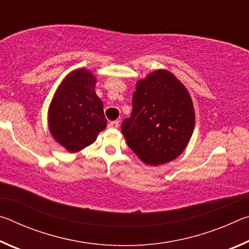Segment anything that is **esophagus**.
I'll return each instance as SVG.
<instances>
[{
	"label": "esophagus",
	"instance_id": "1",
	"mask_svg": "<svg viewBox=\"0 0 249 249\" xmlns=\"http://www.w3.org/2000/svg\"><path fill=\"white\" fill-rule=\"evenodd\" d=\"M119 125H120L119 121H112L108 123V127L109 128H117L119 127Z\"/></svg>",
	"mask_w": 249,
	"mask_h": 249
}]
</instances>
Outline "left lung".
Wrapping results in <instances>:
<instances>
[{"instance_id":"left-lung-1","label":"left lung","mask_w":249,"mask_h":249,"mask_svg":"<svg viewBox=\"0 0 249 249\" xmlns=\"http://www.w3.org/2000/svg\"><path fill=\"white\" fill-rule=\"evenodd\" d=\"M133 112L122 123L126 142L146 165L159 166L182 154L196 124L195 107L182 83L156 70L136 83Z\"/></svg>"}]
</instances>
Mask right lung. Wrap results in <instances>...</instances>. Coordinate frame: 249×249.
Wrapping results in <instances>:
<instances>
[{
    "mask_svg": "<svg viewBox=\"0 0 249 249\" xmlns=\"http://www.w3.org/2000/svg\"><path fill=\"white\" fill-rule=\"evenodd\" d=\"M95 83L91 71L74 70L60 83L49 105V132L70 153L91 145L107 127L103 102L95 93Z\"/></svg>",
    "mask_w": 249,
    "mask_h": 249,
    "instance_id": "add662e5",
    "label": "right lung"
}]
</instances>
